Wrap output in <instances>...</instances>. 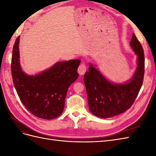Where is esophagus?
Masks as SVG:
<instances>
[{
  "instance_id": "esophagus-1",
  "label": "esophagus",
  "mask_w": 156,
  "mask_h": 156,
  "mask_svg": "<svg viewBox=\"0 0 156 156\" xmlns=\"http://www.w3.org/2000/svg\"><path fill=\"white\" fill-rule=\"evenodd\" d=\"M86 70H87V66L84 63H81L80 64L77 69L78 73L80 75H84V73L86 72Z\"/></svg>"
}]
</instances>
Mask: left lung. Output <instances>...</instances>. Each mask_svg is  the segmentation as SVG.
<instances>
[{
	"instance_id": "8db88e82",
	"label": "left lung",
	"mask_w": 156,
	"mask_h": 156,
	"mask_svg": "<svg viewBox=\"0 0 156 156\" xmlns=\"http://www.w3.org/2000/svg\"><path fill=\"white\" fill-rule=\"evenodd\" d=\"M130 45L137 56V67L129 82L112 83L91 64L84 75L90 111L97 117L107 119L122 114L129 109L138 96L144 79V55L134 33Z\"/></svg>"
}]
</instances>
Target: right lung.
Returning a JSON list of instances; mask_svg holds the SVG:
<instances>
[{
    "label": "right lung",
    "instance_id": "obj_1",
    "mask_svg": "<svg viewBox=\"0 0 156 156\" xmlns=\"http://www.w3.org/2000/svg\"><path fill=\"white\" fill-rule=\"evenodd\" d=\"M19 43L20 36L13 45L11 69L20 100L33 115L45 120L55 119L63 112L69 87L79 77L77 70L81 60L58 62L40 74L28 75L20 66Z\"/></svg>",
    "mask_w": 156,
    "mask_h": 156
}]
</instances>
